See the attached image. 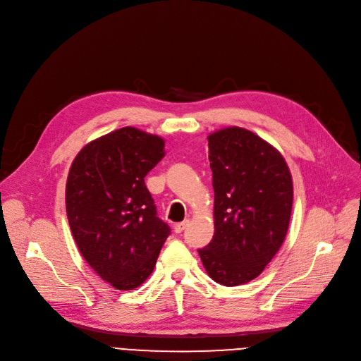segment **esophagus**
<instances>
[{
	"label": "esophagus",
	"mask_w": 361,
	"mask_h": 361,
	"mask_svg": "<svg viewBox=\"0 0 361 361\" xmlns=\"http://www.w3.org/2000/svg\"><path fill=\"white\" fill-rule=\"evenodd\" d=\"M188 224H189L188 220H185V221H182V223H178V224L175 226V231H176V233H182V231L188 227Z\"/></svg>",
	"instance_id": "34e87169"
}]
</instances>
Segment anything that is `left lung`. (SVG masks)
Listing matches in <instances>:
<instances>
[{"label":"left lung","instance_id":"obj_1","mask_svg":"<svg viewBox=\"0 0 361 361\" xmlns=\"http://www.w3.org/2000/svg\"><path fill=\"white\" fill-rule=\"evenodd\" d=\"M214 188V236L198 249L207 274L235 287L255 280L286 239L293 179L283 154L240 126L208 137Z\"/></svg>","mask_w":361,"mask_h":361}]
</instances>
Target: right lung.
Returning <instances> with one entry per match:
<instances>
[{
  "mask_svg": "<svg viewBox=\"0 0 361 361\" xmlns=\"http://www.w3.org/2000/svg\"><path fill=\"white\" fill-rule=\"evenodd\" d=\"M164 154L161 137L125 126L87 142L71 163L66 208L73 238L93 271L118 290L150 277L171 233L144 183Z\"/></svg>",
  "mask_w": 361,
  "mask_h": 361,
  "instance_id": "right-lung-1",
  "label": "right lung"
}]
</instances>
